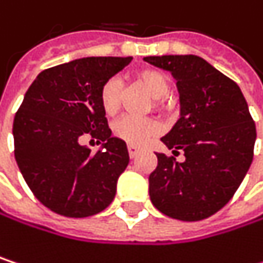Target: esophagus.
Wrapping results in <instances>:
<instances>
[{"mask_svg":"<svg viewBox=\"0 0 263 263\" xmlns=\"http://www.w3.org/2000/svg\"><path fill=\"white\" fill-rule=\"evenodd\" d=\"M141 151V147H138V146H134V144H129L128 146V152H129V157L134 158V157H137V154Z\"/></svg>","mask_w":263,"mask_h":263,"instance_id":"34e87169","label":"esophagus"}]
</instances>
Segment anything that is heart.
I'll use <instances>...</instances> for the list:
<instances>
[{
	"instance_id": "1",
	"label": "heart",
	"mask_w": 263,
	"mask_h": 263,
	"mask_svg": "<svg viewBox=\"0 0 263 263\" xmlns=\"http://www.w3.org/2000/svg\"><path fill=\"white\" fill-rule=\"evenodd\" d=\"M137 80L149 91V94L154 97V105L157 109H167V100L166 96L171 91V79L166 73L154 68L140 70L137 73ZM120 97H122V85L117 78L108 79L100 88L99 92V102L105 114L112 116L119 111L120 106ZM160 129L158 123L152 119L146 117H134V116H125L114 122L112 125V134L119 140L140 146L144 144L147 140H151Z\"/></svg>"
}]
</instances>
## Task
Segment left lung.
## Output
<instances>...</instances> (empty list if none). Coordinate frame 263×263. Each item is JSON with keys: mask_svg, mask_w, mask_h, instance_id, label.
<instances>
[{"mask_svg": "<svg viewBox=\"0 0 263 263\" xmlns=\"http://www.w3.org/2000/svg\"><path fill=\"white\" fill-rule=\"evenodd\" d=\"M177 79L181 117L161 141L174 155L155 154L149 195L157 210L180 221H201L235 195L253 161L256 125L236 82L199 56H147Z\"/></svg>", "mask_w": 263, "mask_h": 263, "instance_id": "1", "label": "left lung"}]
</instances>
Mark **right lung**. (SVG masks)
Instances as JSON below:
<instances>
[{"instance_id": "obj_1", "label": "right lung", "mask_w": 263, "mask_h": 263, "mask_svg": "<svg viewBox=\"0 0 263 263\" xmlns=\"http://www.w3.org/2000/svg\"><path fill=\"white\" fill-rule=\"evenodd\" d=\"M131 61L76 59L44 70L27 89L13 120L15 158L33 195L51 212L86 218L112 202L129 154L125 141L111 137L99 92ZM85 135L104 147L92 154L80 144Z\"/></svg>"}]
</instances>
